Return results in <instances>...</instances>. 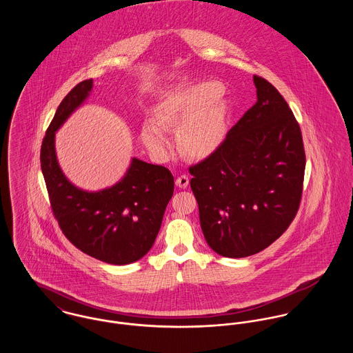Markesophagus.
<instances>
[{
  "mask_svg": "<svg viewBox=\"0 0 353 353\" xmlns=\"http://www.w3.org/2000/svg\"><path fill=\"white\" fill-rule=\"evenodd\" d=\"M189 182H190V179H189V176H188L186 174L179 175V176L175 179L176 186H178V188H181V189H186V188L189 186Z\"/></svg>",
  "mask_w": 353,
  "mask_h": 353,
  "instance_id": "34e87169",
  "label": "esophagus"
}]
</instances>
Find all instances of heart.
I'll return each mask as SVG.
<instances>
[{
  "label": "heart",
  "instance_id": "b5f03b06",
  "mask_svg": "<svg viewBox=\"0 0 353 353\" xmlns=\"http://www.w3.org/2000/svg\"><path fill=\"white\" fill-rule=\"evenodd\" d=\"M221 94L216 83H205L196 87L178 101L163 107L154 115V122L143 128V140L151 150L167 147L164 130L182 128L179 147L190 157H205L214 151L225 134V110L221 104L212 105Z\"/></svg>",
  "mask_w": 353,
  "mask_h": 353
}]
</instances>
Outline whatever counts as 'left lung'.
<instances>
[{
    "instance_id": "1",
    "label": "left lung",
    "mask_w": 353,
    "mask_h": 353,
    "mask_svg": "<svg viewBox=\"0 0 353 353\" xmlns=\"http://www.w3.org/2000/svg\"><path fill=\"white\" fill-rule=\"evenodd\" d=\"M256 101L220 145L189 167L203 236L213 252H262L294 221L303 194L301 126L281 94L254 74Z\"/></svg>"
}]
</instances>
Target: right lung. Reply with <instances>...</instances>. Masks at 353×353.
Returning <instances> with one entry per match:
<instances>
[{"instance_id": "obj_1", "label": "right lung", "mask_w": 353, "mask_h": 353, "mask_svg": "<svg viewBox=\"0 0 353 353\" xmlns=\"http://www.w3.org/2000/svg\"><path fill=\"white\" fill-rule=\"evenodd\" d=\"M91 88L92 79L84 80L59 103L42 141L41 167L52 214L66 239L103 262L126 265L151 250L174 194V176L163 165L133 159L119 183L98 193L83 192L65 178L55 157V130Z\"/></svg>"}]
</instances>
